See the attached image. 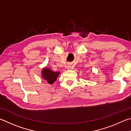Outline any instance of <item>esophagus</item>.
<instances>
[{"label": "esophagus", "mask_w": 131, "mask_h": 131, "mask_svg": "<svg viewBox=\"0 0 131 131\" xmlns=\"http://www.w3.org/2000/svg\"><path fill=\"white\" fill-rule=\"evenodd\" d=\"M72 65H70V64H68L67 66H66V68H67V69L69 70V69H70L71 68H72Z\"/></svg>", "instance_id": "obj_1"}]
</instances>
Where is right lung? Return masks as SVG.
Instances as JSON below:
<instances>
[{
    "label": "right lung",
    "mask_w": 131,
    "mask_h": 131,
    "mask_svg": "<svg viewBox=\"0 0 131 131\" xmlns=\"http://www.w3.org/2000/svg\"><path fill=\"white\" fill-rule=\"evenodd\" d=\"M42 74L43 78L49 84H53L57 80V78L59 74V72H53L49 68H45L42 69Z\"/></svg>",
    "instance_id": "right-lung-1"
}]
</instances>
